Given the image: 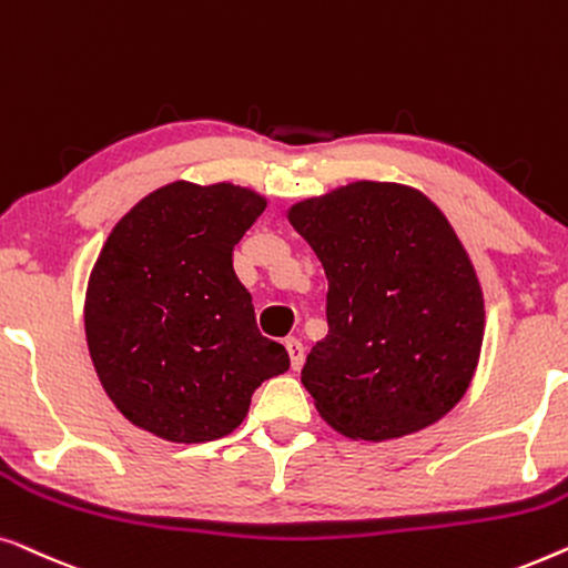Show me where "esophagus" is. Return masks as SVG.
Segmentation results:
<instances>
[{"label":"esophagus","mask_w":568,"mask_h":568,"mask_svg":"<svg viewBox=\"0 0 568 568\" xmlns=\"http://www.w3.org/2000/svg\"><path fill=\"white\" fill-rule=\"evenodd\" d=\"M285 349H287V355H291V367H293V371H301V367H303V357H306V349H303V342L295 339V337L285 339Z\"/></svg>","instance_id":"obj_1"}]
</instances>
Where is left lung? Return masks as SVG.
Segmentation results:
<instances>
[{
  "label": "left lung",
  "mask_w": 568,
  "mask_h": 568,
  "mask_svg": "<svg viewBox=\"0 0 568 568\" xmlns=\"http://www.w3.org/2000/svg\"><path fill=\"white\" fill-rule=\"evenodd\" d=\"M322 260L329 334L301 371L322 419L383 443L443 419L474 381L484 293L450 221L398 182H349L287 207Z\"/></svg>",
  "instance_id": "8db88e82"
}]
</instances>
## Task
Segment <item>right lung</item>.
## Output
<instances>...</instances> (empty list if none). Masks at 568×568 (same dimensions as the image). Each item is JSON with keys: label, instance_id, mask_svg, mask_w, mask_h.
<instances>
[{"label": "right lung", "instance_id": "add662e5", "mask_svg": "<svg viewBox=\"0 0 568 568\" xmlns=\"http://www.w3.org/2000/svg\"><path fill=\"white\" fill-rule=\"evenodd\" d=\"M265 205L231 182L178 180L110 231L87 283L84 332L131 425L170 443L219 440L242 425L254 388L287 371L234 273V246Z\"/></svg>", "mask_w": 568, "mask_h": 568}]
</instances>
